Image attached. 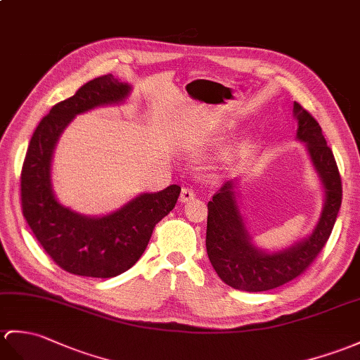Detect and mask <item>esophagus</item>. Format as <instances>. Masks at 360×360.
Returning a JSON list of instances; mask_svg holds the SVG:
<instances>
[{
	"label": "esophagus",
	"mask_w": 360,
	"mask_h": 360,
	"mask_svg": "<svg viewBox=\"0 0 360 360\" xmlns=\"http://www.w3.org/2000/svg\"><path fill=\"white\" fill-rule=\"evenodd\" d=\"M195 198V191L188 188V187H182L181 190V195H179V200L181 202H188V200H191Z\"/></svg>",
	"instance_id": "obj_1"
}]
</instances>
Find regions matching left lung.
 Segmentation results:
<instances>
[{
  "label": "left lung",
  "instance_id": "obj_1",
  "mask_svg": "<svg viewBox=\"0 0 360 360\" xmlns=\"http://www.w3.org/2000/svg\"><path fill=\"white\" fill-rule=\"evenodd\" d=\"M296 141L305 144L308 158L321 181L323 205L313 231L285 248L269 252L257 247L247 229L238 202V179L224 184L208 202L207 255L214 271L227 285L256 293L293 281L319 255L331 235L342 202V182L331 148L321 125L305 108L295 103Z\"/></svg>",
  "mask_w": 360,
  "mask_h": 360
}]
</instances>
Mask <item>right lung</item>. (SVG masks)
<instances>
[{
	"mask_svg": "<svg viewBox=\"0 0 360 360\" xmlns=\"http://www.w3.org/2000/svg\"><path fill=\"white\" fill-rule=\"evenodd\" d=\"M131 94L129 82L104 75L58 103L33 133L21 170V205L30 230L56 265L87 278H115L138 262L155 225L176 205L181 187L139 193L103 216L81 214L63 205L52 186L58 139L77 115L118 105Z\"/></svg>",
	"mask_w": 360,
	"mask_h": 360,
	"instance_id": "obj_1",
	"label": "right lung"
}]
</instances>
